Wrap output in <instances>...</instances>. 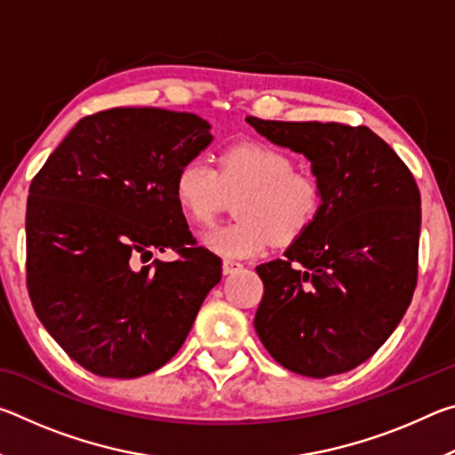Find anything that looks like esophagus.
Wrapping results in <instances>:
<instances>
[{"mask_svg": "<svg viewBox=\"0 0 455 455\" xmlns=\"http://www.w3.org/2000/svg\"><path fill=\"white\" fill-rule=\"evenodd\" d=\"M243 265L238 263V260H230V259H225L222 260V273L225 275H233L236 271H241Z\"/></svg>", "mask_w": 455, "mask_h": 455, "instance_id": "34e87169", "label": "esophagus"}]
</instances>
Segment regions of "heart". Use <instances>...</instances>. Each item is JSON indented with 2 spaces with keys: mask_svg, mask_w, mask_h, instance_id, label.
Here are the masks:
<instances>
[{
  "mask_svg": "<svg viewBox=\"0 0 455 455\" xmlns=\"http://www.w3.org/2000/svg\"><path fill=\"white\" fill-rule=\"evenodd\" d=\"M287 154L263 142H241L219 156V171L204 158H190L174 179V198L184 217L206 227L238 196V220L209 230L203 244L222 257L244 259L273 241L295 243L319 219L323 187L317 176L295 171Z\"/></svg>",
  "mask_w": 455,
  "mask_h": 455,
  "instance_id": "b5f03b06",
  "label": "heart"
}]
</instances>
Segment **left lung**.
<instances>
[{
  "label": "left lung",
  "mask_w": 455,
  "mask_h": 455,
  "mask_svg": "<svg viewBox=\"0 0 455 455\" xmlns=\"http://www.w3.org/2000/svg\"><path fill=\"white\" fill-rule=\"evenodd\" d=\"M260 136L305 154L323 187L315 225L259 265L255 329L276 363L323 377L387 341L418 284L421 198L410 168L367 126L246 116Z\"/></svg>",
  "instance_id": "left-lung-1"
}]
</instances>
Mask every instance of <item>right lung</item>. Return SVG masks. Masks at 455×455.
Returning <instances> with one entry per match:
<instances>
[{
	"mask_svg": "<svg viewBox=\"0 0 455 455\" xmlns=\"http://www.w3.org/2000/svg\"><path fill=\"white\" fill-rule=\"evenodd\" d=\"M209 130L196 114L112 108L82 118L29 184V299L92 373L132 379L168 363L220 281L222 260L196 246L172 190ZM166 248L180 259L140 267Z\"/></svg>",
	"mask_w": 455,
	"mask_h": 455,
	"instance_id": "obj_1",
	"label": "right lung"
}]
</instances>
